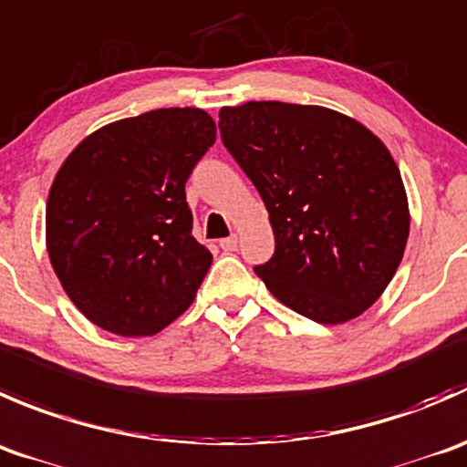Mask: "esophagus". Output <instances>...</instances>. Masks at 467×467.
<instances>
[{
    "label": "esophagus",
    "instance_id": "34e87169",
    "mask_svg": "<svg viewBox=\"0 0 467 467\" xmlns=\"http://www.w3.org/2000/svg\"><path fill=\"white\" fill-rule=\"evenodd\" d=\"M220 247H223V252H235V249H238V235L223 238L220 240Z\"/></svg>",
    "mask_w": 467,
    "mask_h": 467
}]
</instances>
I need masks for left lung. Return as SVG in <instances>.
I'll list each match as a JSON object with an SVG mask.
<instances>
[{
  "label": "left lung",
  "mask_w": 467,
  "mask_h": 467,
  "mask_svg": "<svg viewBox=\"0 0 467 467\" xmlns=\"http://www.w3.org/2000/svg\"><path fill=\"white\" fill-rule=\"evenodd\" d=\"M218 127L270 215L275 254L254 267L267 290L320 325L361 316L409 240V200L389 147L325 106L247 101L220 109Z\"/></svg>",
  "instance_id": "left-lung-1"
}]
</instances>
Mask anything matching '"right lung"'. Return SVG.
<instances>
[{
  "label": "right lung",
  "mask_w": 467,
  "mask_h": 467,
  "mask_svg": "<svg viewBox=\"0 0 467 467\" xmlns=\"http://www.w3.org/2000/svg\"><path fill=\"white\" fill-rule=\"evenodd\" d=\"M215 142L202 109H156L83 138L49 188L54 272L92 325L154 336L195 299L211 256L192 238L186 182Z\"/></svg>",
  "instance_id": "1"
}]
</instances>
